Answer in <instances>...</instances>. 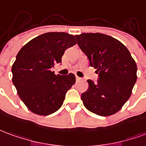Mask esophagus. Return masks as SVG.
I'll return each instance as SVG.
<instances>
[{"mask_svg": "<svg viewBox=\"0 0 146 146\" xmlns=\"http://www.w3.org/2000/svg\"><path fill=\"white\" fill-rule=\"evenodd\" d=\"M76 81H80V80H81L82 79L80 78V77H79V76H76Z\"/></svg>", "mask_w": 146, "mask_h": 146, "instance_id": "34e87169", "label": "esophagus"}]
</instances>
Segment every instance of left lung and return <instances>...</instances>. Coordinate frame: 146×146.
<instances>
[{"mask_svg":"<svg viewBox=\"0 0 146 146\" xmlns=\"http://www.w3.org/2000/svg\"><path fill=\"white\" fill-rule=\"evenodd\" d=\"M77 44L97 69V84L87 80L82 94L85 108L100 116L117 113L129 99L137 80V66L128 49L116 38L101 33L75 35Z\"/></svg>","mask_w":146,"mask_h":146,"instance_id":"obj_1","label":"left lung"}]
</instances>
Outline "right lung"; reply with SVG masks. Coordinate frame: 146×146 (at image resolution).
I'll return each mask as SVG.
<instances>
[{"label": "right lung", "instance_id": "right-lung-1", "mask_svg": "<svg viewBox=\"0 0 146 146\" xmlns=\"http://www.w3.org/2000/svg\"><path fill=\"white\" fill-rule=\"evenodd\" d=\"M76 44L66 32H47L25 44L11 68L19 98L32 112L48 115L62 105L65 95L76 82L73 73L56 75L51 69L62 62L66 49Z\"/></svg>", "mask_w": 146, "mask_h": 146}]
</instances>
